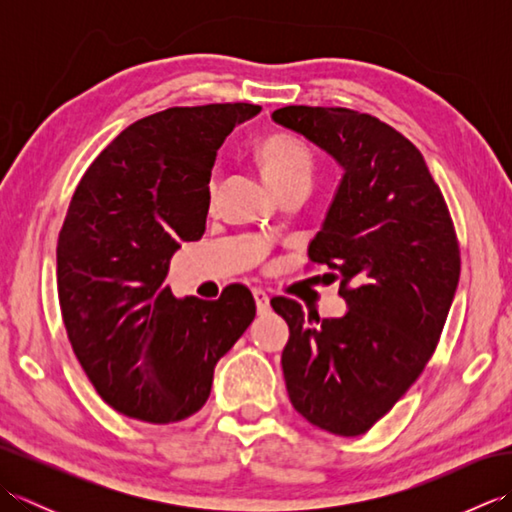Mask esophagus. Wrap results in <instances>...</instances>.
I'll list each match as a JSON object with an SVG mask.
<instances>
[{
	"label": "esophagus",
	"mask_w": 512,
	"mask_h": 512,
	"mask_svg": "<svg viewBox=\"0 0 512 512\" xmlns=\"http://www.w3.org/2000/svg\"><path fill=\"white\" fill-rule=\"evenodd\" d=\"M253 297H255V306H257V312H266L268 310V295L262 290V288H253Z\"/></svg>",
	"instance_id": "esophagus-1"
}]
</instances>
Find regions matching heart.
<instances>
[{"label":"heart","mask_w":512,"mask_h":512,"mask_svg":"<svg viewBox=\"0 0 512 512\" xmlns=\"http://www.w3.org/2000/svg\"><path fill=\"white\" fill-rule=\"evenodd\" d=\"M255 158L264 178L275 191L292 182L312 180V151L299 138L290 134H270L264 140H259Z\"/></svg>","instance_id":"heart-1"}]
</instances>
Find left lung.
Here are the masks:
<instances>
[{"mask_svg": "<svg viewBox=\"0 0 512 512\" xmlns=\"http://www.w3.org/2000/svg\"><path fill=\"white\" fill-rule=\"evenodd\" d=\"M273 121L343 169L308 255L334 270L347 312L306 317L286 297L270 306L290 328L281 367L292 407L354 438L405 396L436 350L460 281L458 237L427 162L394 127L308 105L281 107Z\"/></svg>", "mask_w": 512, "mask_h": 512, "instance_id": "left-lung-1", "label": "left lung"}]
</instances>
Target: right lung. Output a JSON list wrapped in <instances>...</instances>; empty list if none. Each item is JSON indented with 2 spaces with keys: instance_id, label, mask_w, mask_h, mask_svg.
I'll list each match as a JSON object with an SVG mask.
<instances>
[{
  "instance_id": "right-lung-1",
  "label": "right lung",
  "mask_w": 512,
  "mask_h": 512,
  "mask_svg": "<svg viewBox=\"0 0 512 512\" xmlns=\"http://www.w3.org/2000/svg\"><path fill=\"white\" fill-rule=\"evenodd\" d=\"M259 110L213 103L140 118L72 195L57 246L63 323L90 383L123 416L169 424L200 411L217 361L255 319L242 284L204 301L176 299L165 279L180 244L204 235L217 149Z\"/></svg>"
}]
</instances>
